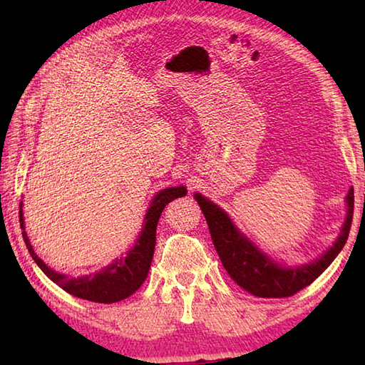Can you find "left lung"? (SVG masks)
I'll use <instances>...</instances> for the list:
<instances>
[{"mask_svg": "<svg viewBox=\"0 0 365 365\" xmlns=\"http://www.w3.org/2000/svg\"><path fill=\"white\" fill-rule=\"evenodd\" d=\"M195 197L200 205V210L204 212L215 250L229 276L242 289L259 298H289L304 287L311 285L342 251L353 221L354 192L351 188L346 196V220L337 242L332 245L331 250L309 265L282 268L273 260H269L265 254H262L252 243L247 242L218 205H215L197 192Z\"/></svg>", "mask_w": 365, "mask_h": 365, "instance_id": "left-lung-1", "label": "left lung"}]
</instances>
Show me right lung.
Returning a JSON list of instances; mask_svg holds the SVG:
<instances>
[{
	"label": "right lung",
	"mask_w": 365,
	"mask_h": 365,
	"mask_svg": "<svg viewBox=\"0 0 365 365\" xmlns=\"http://www.w3.org/2000/svg\"><path fill=\"white\" fill-rule=\"evenodd\" d=\"M187 195V188L185 187H175V188H166L160 191L157 196L153 197L152 205L149 212L145 215V224L144 229L139 235L135 247L128 251L127 257L115 260L111 267L105 268L102 273L92 274L91 277H68L66 274L56 273V271L48 268L37 257V254L33 251L28 235L23 226V215H21V205H20V226L25 245L31 254V257L38 265L43 273L48 276L51 281L59 285L61 289L67 293L78 297L81 299L94 301V302H103V304H111V302H118L128 298L133 294L139 287L145 281L147 273L150 269V263L153 259L155 243H157V224L160 220L161 212L165 207L177 197H182Z\"/></svg>",
	"instance_id": "right-lung-1"
}]
</instances>
